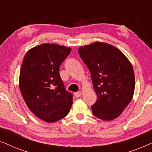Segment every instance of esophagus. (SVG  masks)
<instances>
[{
	"instance_id": "1",
	"label": "esophagus",
	"mask_w": 152,
	"mask_h": 152,
	"mask_svg": "<svg viewBox=\"0 0 152 152\" xmlns=\"http://www.w3.org/2000/svg\"><path fill=\"white\" fill-rule=\"evenodd\" d=\"M81 95H82V92H81V91H78V92H76L75 93V96L76 97H80L81 96Z\"/></svg>"
}]
</instances>
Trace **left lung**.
Instances as JSON below:
<instances>
[{"mask_svg": "<svg viewBox=\"0 0 152 152\" xmlns=\"http://www.w3.org/2000/svg\"><path fill=\"white\" fill-rule=\"evenodd\" d=\"M91 72L97 99L91 107L95 117L110 121L120 116L132 101L135 89L134 68L117 48L94 42L78 49Z\"/></svg>", "mask_w": 152, "mask_h": 152, "instance_id": "left-lung-1", "label": "left lung"}]
</instances>
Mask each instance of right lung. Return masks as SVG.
I'll return each instance as SVG.
<instances>
[{
    "mask_svg": "<svg viewBox=\"0 0 152 152\" xmlns=\"http://www.w3.org/2000/svg\"><path fill=\"white\" fill-rule=\"evenodd\" d=\"M71 48L42 43L29 50L23 60L19 88L25 102L39 119L54 122L69 113L72 94L66 90L59 67Z\"/></svg>",
    "mask_w": 152,
    "mask_h": 152,
    "instance_id": "obj_1",
    "label": "right lung"
}]
</instances>
